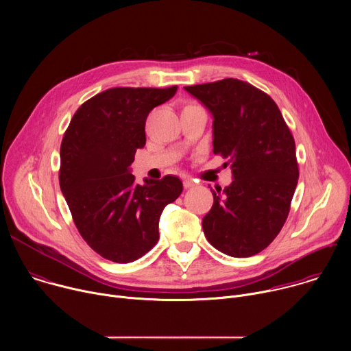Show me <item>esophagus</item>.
Returning a JSON list of instances; mask_svg holds the SVG:
<instances>
[{"mask_svg": "<svg viewBox=\"0 0 351 351\" xmlns=\"http://www.w3.org/2000/svg\"><path fill=\"white\" fill-rule=\"evenodd\" d=\"M195 184H197V180H194V179H191V178H186V179L183 180V186H184V189L194 187Z\"/></svg>", "mask_w": 351, "mask_h": 351, "instance_id": "34e87169", "label": "esophagus"}]
</instances>
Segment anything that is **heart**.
Wrapping results in <instances>:
<instances>
[{"label":"heart","instance_id":"b5f03b06","mask_svg":"<svg viewBox=\"0 0 351 351\" xmlns=\"http://www.w3.org/2000/svg\"><path fill=\"white\" fill-rule=\"evenodd\" d=\"M189 106H191V104H189ZM186 107H187V106H186Z\"/></svg>","mask_w":351,"mask_h":351}]
</instances>
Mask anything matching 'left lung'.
<instances>
[{"label": "left lung", "mask_w": 351, "mask_h": 351, "mask_svg": "<svg viewBox=\"0 0 351 351\" xmlns=\"http://www.w3.org/2000/svg\"><path fill=\"white\" fill-rule=\"evenodd\" d=\"M184 88L211 111L214 154L228 158L233 173L222 191L211 189L204 234L223 254L256 256L279 234L290 211L298 180L293 134L274 99L247 82L229 77Z\"/></svg>", "instance_id": "obj_1"}]
</instances>
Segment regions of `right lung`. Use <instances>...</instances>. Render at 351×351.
Returning <instances> with one entry per match:
<instances>
[{
    "label": "right lung",
    "instance_id": "right-lung-1",
    "mask_svg": "<svg viewBox=\"0 0 351 351\" xmlns=\"http://www.w3.org/2000/svg\"><path fill=\"white\" fill-rule=\"evenodd\" d=\"M178 87H114L84 101L64 133L60 186L84 241L126 264L152 250L162 210L183 190L176 176L137 184L129 167L145 144V119Z\"/></svg>",
    "mask_w": 351,
    "mask_h": 351
}]
</instances>
